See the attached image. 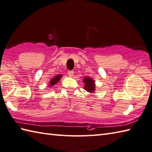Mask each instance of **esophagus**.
I'll list each match as a JSON object with an SVG mask.
<instances>
[{"label": "esophagus", "mask_w": 152, "mask_h": 152, "mask_svg": "<svg viewBox=\"0 0 152 152\" xmlns=\"http://www.w3.org/2000/svg\"><path fill=\"white\" fill-rule=\"evenodd\" d=\"M67 74H68V75H69V77H73V74H74V72H73V71H69V72H67Z\"/></svg>", "instance_id": "34e87169"}]
</instances>
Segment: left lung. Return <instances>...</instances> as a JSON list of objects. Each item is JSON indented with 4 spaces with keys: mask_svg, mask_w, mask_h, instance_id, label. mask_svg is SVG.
I'll return each mask as SVG.
<instances>
[{
    "mask_svg": "<svg viewBox=\"0 0 152 152\" xmlns=\"http://www.w3.org/2000/svg\"><path fill=\"white\" fill-rule=\"evenodd\" d=\"M83 82L85 83L84 88L85 91L90 92V93H93L96 88L94 80L89 77H85L83 79Z\"/></svg>",
    "mask_w": 152,
    "mask_h": 152,
    "instance_id": "1",
    "label": "left lung"
}]
</instances>
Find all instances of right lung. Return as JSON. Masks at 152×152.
I'll return each instance as SVG.
<instances>
[{
	"mask_svg": "<svg viewBox=\"0 0 152 152\" xmlns=\"http://www.w3.org/2000/svg\"><path fill=\"white\" fill-rule=\"evenodd\" d=\"M61 77H62V75H56L54 77H53L50 80V82L48 83V86H50V87H52V86H53L54 85H55L58 82H59V80L61 79Z\"/></svg>",
	"mask_w": 152,
	"mask_h": 152,
	"instance_id": "add662e5",
	"label": "right lung"
}]
</instances>
